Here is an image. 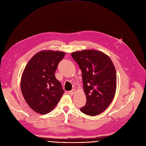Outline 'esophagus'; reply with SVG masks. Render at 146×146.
<instances>
[{
	"label": "esophagus",
	"instance_id": "34e87169",
	"mask_svg": "<svg viewBox=\"0 0 146 146\" xmlns=\"http://www.w3.org/2000/svg\"><path fill=\"white\" fill-rule=\"evenodd\" d=\"M75 92H76V91H75L74 89H73V90H72L71 91H70V92H69V93H70V95H73V94H74V93H75Z\"/></svg>",
	"mask_w": 146,
	"mask_h": 146
}]
</instances>
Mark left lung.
Here are the masks:
<instances>
[{"label": "left lung", "instance_id": "1", "mask_svg": "<svg viewBox=\"0 0 146 146\" xmlns=\"http://www.w3.org/2000/svg\"><path fill=\"white\" fill-rule=\"evenodd\" d=\"M82 71L84 91L87 102L80 110L96 116L111 104L116 90V72L111 59L102 51L84 50L72 53Z\"/></svg>", "mask_w": 146, "mask_h": 146}]
</instances>
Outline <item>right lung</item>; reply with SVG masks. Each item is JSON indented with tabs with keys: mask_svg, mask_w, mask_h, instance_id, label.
Here are the masks:
<instances>
[{
	"mask_svg": "<svg viewBox=\"0 0 146 146\" xmlns=\"http://www.w3.org/2000/svg\"><path fill=\"white\" fill-rule=\"evenodd\" d=\"M65 54L60 51L42 50L33 56L23 70L22 95L37 113L44 115L53 110L63 95L64 90L54 73Z\"/></svg>",
	"mask_w": 146,
	"mask_h": 146,
	"instance_id": "1",
	"label": "right lung"
}]
</instances>
